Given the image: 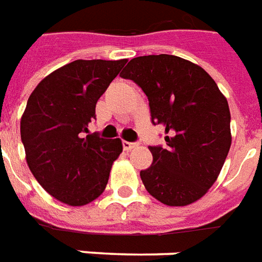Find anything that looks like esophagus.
Wrapping results in <instances>:
<instances>
[{
    "label": "esophagus",
    "instance_id": "34e87169",
    "mask_svg": "<svg viewBox=\"0 0 262 262\" xmlns=\"http://www.w3.org/2000/svg\"><path fill=\"white\" fill-rule=\"evenodd\" d=\"M122 146H123V150L125 151H130L132 148H136L139 144L137 143H132V141H122Z\"/></svg>",
    "mask_w": 262,
    "mask_h": 262
}]
</instances>
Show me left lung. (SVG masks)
<instances>
[{"label": "left lung", "mask_w": 262, "mask_h": 262, "mask_svg": "<svg viewBox=\"0 0 262 262\" xmlns=\"http://www.w3.org/2000/svg\"><path fill=\"white\" fill-rule=\"evenodd\" d=\"M121 77L148 98L151 122L165 129L166 146H150L152 164L143 185L166 205H187L214 185L229 152L228 101L207 72L183 58L161 54L130 59Z\"/></svg>", "instance_id": "8db88e82"}]
</instances>
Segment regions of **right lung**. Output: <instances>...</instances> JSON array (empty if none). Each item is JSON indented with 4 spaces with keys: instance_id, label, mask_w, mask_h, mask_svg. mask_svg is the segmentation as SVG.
Listing matches in <instances>:
<instances>
[{
    "instance_id": "right-lung-1",
    "label": "right lung",
    "mask_w": 262,
    "mask_h": 262,
    "mask_svg": "<svg viewBox=\"0 0 262 262\" xmlns=\"http://www.w3.org/2000/svg\"><path fill=\"white\" fill-rule=\"evenodd\" d=\"M126 59H77L44 77L20 121V139L34 178L57 200L84 205L96 200L122 152L119 139L89 133L96 104Z\"/></svg>"
}]
</instances>
